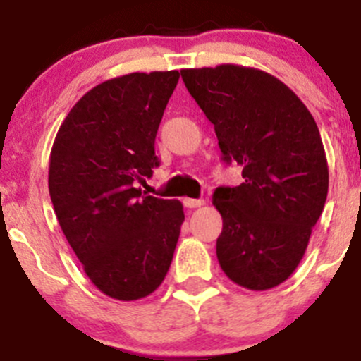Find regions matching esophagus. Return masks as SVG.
Instances as JSON below:
<instances>
[{
	"label": "esophagus",
	"instance_id": "1",
	"mask_svg": "<svg viewBox=\"0 0 361 361\" xmlns=\"http://www.w3.org/2000/svg\"><path fill=\"white\" fill-rule=\"evenodd\" d=\"M204 204V199H183V206L185 207H190V209H194V207H201Z\"/></svg>",
	"mask_w": 361,
	"mask_h": 361
}]
</instances>
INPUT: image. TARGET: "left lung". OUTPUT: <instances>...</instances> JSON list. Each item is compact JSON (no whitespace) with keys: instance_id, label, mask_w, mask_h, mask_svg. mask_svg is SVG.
<instances>
[{"instance_id":"obj_1","label":"left lung","mask_w":361,"mask_h":361,"mask_svg":"<svg viewBox=\"0 0 361 361\" xmlns=\"http://www.w3.org/2000/svg\"><path fill=\"white\" fill-rule=\"evenodd\" d=\"M195 103L214 126L221 160L243 167L239 187H218L213 204L224 228L216 257L248 290L281 285L300 264L329 194L318 126L276 76L220 64L181 69Z\"/></svg>"}]
</instances>
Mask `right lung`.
<instances>
[{
	"label": "right lung",
	"mask_w": 361,
	"mask_h": 361,
	"mask_svg": "<svg viewBox=\"0 0 361 361\" xmlns=\"http://www.w3.org/2000/svg\"><path fill=\"white\" fill-rule=\"evenodd\" d=\"M180 73H130L90 89L59 127L49 192L83 271L104 295L137 300L169 271L185 220L180 201L145 195L155 136Z\"/></svg>",
	"instance_id": "1"
}]
</instances>
